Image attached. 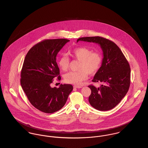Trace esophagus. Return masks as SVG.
<instances>
[{
	"instance_id": "esophagus-1",
	"label": "esophagus",
	"mask_w": 148,
	"mask_h": 148,
	"mask_svg": "<svg viewBox=\"0 0 148 148\" xmlns=\"http://www.w3.org/2000/svg\"><path fill=\"white\" fill-rule=\"evenodd\" d=\"M73 87H74V88H82L83 86H80V85H74Z\"/></svg>"
}]
</instances>
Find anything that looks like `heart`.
Masks as SVG:
<instances>
[{"instance_id": "heart-1", "label": "heart", "mask_w": 148, "mask_h": 148, "mask_svg": "<svg viewBox=\"0 0 148 148\" xmlns=\"http://www.w3.org/2000/svg\"><path fill=\"white\" fill-rule=\"evenodd\" d=\"M72 56L80 61L81 63L79 71H71L64 76L66 83L73 84H80L86 80L89 74L93 75L99 70L103 62V56L100 52L93 51L86 47H78L73 49L71 52ZM59 67L65 71L68 69L69 59L65 55L63 54L58 60Z\"/></svg>"}]
</instances>
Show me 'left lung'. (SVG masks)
<instances>
[{
	"instance_id": "8db88e82",
	"label": "left lung",
	"mask_w": 148,
	"mask_h": 148,
	"mask_svg": "<svg viewBox=\"0 0 148 148\" xmlns=\"http://www.w3.org/2000/svg\"><path fill=\"white\" fill-rule=\"evenodd\" d=\"M96 42L103 51L102 64L92 82L103 83L99 88L89 85L91 94L89 102L94 108L102 111L114 108L125 97L130 84L129 64L120 48L113 42L100 36L84 37L79 41Z\"/></svg>"
}]
</instances>
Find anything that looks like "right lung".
Here are the masks:
<instances>
[{"label": "right lung", "instance_id": "obj_1", "mask_svg": "<svg viewBox=\"0 0 148 148\" xmlns=\"http://www.w3.org/2000/svg\"><path fill=\"white\" fill-rule=\"evenodd\" d=\"M69 40L45 39L33 46L27 53L21 74V87L31 104L46 113L61 109L73 90L71 84L52 88L55 77L60 80L56 56Z\"/></svg>", "mask_w": 148, "mask_h": 148}]
</instances>
